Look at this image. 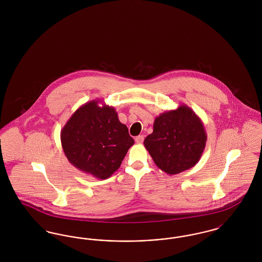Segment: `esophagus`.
I'll return each mask as SVG.
<instances>
[{
  "label": "esophagus",
  "instance_id": "34e87169",
  "mask_svg": "<svg viewBox=\"0 0 262 262\" xmlns=\"http://www.w3.org/2000/svg\"><path fill=\"white\" fill-rule=\"evenodd\" d=\"M143 140H144L143 136H138V137H136V142L137 143H142Z\"/></svg>",
  "mask_w": 262,
  "mask_h": 262
}]
</instances>
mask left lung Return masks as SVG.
I'll list each match as a JSON object with an SVG mask.
<instances>
[{
	"label": "left lung",
	"mask_w": 262,
	"mask_h": 262,
	"mask_svg": "<svg viewBox=\"0 0 262 262\" xmlns=\"http://www.w3.org/2000/svg\"><path fill=\"white\" fill-rule=\"evenodd\" d=\"M207 136L200 117L187 105L156 117L144 146L156 166L168 174L182 173L200 161Z\"/></svg>",
	"instance_id": "1"
}]
</instances>
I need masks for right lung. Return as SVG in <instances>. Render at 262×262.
Masks as SVG:
<instances>
[{"mask_svg":"<svg viewBox=\"0 0 262 262\" xmlns=\"http://www.w3.org/2000/svg\"><path fill=\"white\" fill-rule=\"evenodd\" d=\"M92 100L79 107L61 132L66 157L85 174L105 180L121 166L135 140L114 107Z\"/></svg>","mask_w":262,"mask_h":262,"instance_id":"obj_1","label":"right lung"}]
</instances>
